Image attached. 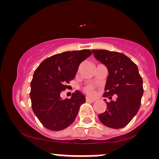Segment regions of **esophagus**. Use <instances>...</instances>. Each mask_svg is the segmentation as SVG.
Masks as SVG:
<instances>
[{
  "label": "esophagus",
  "instance_id": "34e87169",
  "mask_svg": "<svg viewBox=\"0 0 159 159\" xmlns=\"http://www.w3.org/2000/svg\"><path fill=\"white\" fill-rule=\"evenodd\" d=\"M86 101H87V102H96V99H94V98H88V97H86Z\"/></svg>",
  "mask_w": 159,
  "mask_h": 159
}]
</instances>
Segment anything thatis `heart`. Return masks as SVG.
I'll return each mask as SVG.
<instances>
[{
	"label": "heart",
	"instance_id": "b5f03b06",
	"mask_svg": "<svg viewBox=\"0 0 159 159\" xmlns=\"http://www.w3.org/2000/svg\"><path fill=\"white\" fill-rule=\"evenodd\" d=\"M84 92L90 96H95L96 95V87L93 84H87L84 87Z\"/></svg>",
	"mask_w": 159,
	"mask_h": 159
}]
</instances>
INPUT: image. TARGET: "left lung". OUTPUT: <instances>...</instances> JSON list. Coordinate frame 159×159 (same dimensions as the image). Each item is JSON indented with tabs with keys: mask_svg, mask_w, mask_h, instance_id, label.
I'll use <instances>...</instances> for the list:
<instances>
[{
	"mask_svg": "<svg viewBox=\"0 0 159 159\" xmlns=\"http://www.w3.org/2000/svg\"><path fill=\"white\" fill-rule=\"evenodd\" d=\"M92 52L95 58L108 69L103 97L111 100L117 95L116 101L106 102L107 110L98 114V119L107 127L122 129L139 111L143 94V79L137 65L125 54L103 49Z\"/></svg>",
	"mask_w": 159,
	"mask_h": 159,
	"instance_id": "1",
	"label": "left lung"
}]
</instances>
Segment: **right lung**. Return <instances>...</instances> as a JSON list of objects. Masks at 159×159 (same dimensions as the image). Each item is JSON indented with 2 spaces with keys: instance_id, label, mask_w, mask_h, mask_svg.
I'll use <instances>...</instances> for the list:
<instances>
[{
  "instance_id": "right-lung-1",
  "label": "right lung",
  "mask_w": 159,
  "mask_h": 159,
  "mask_svg": "<svg viewBox=\"0 0 159 159\" xmlns=\"http://www.w3.org/2000/svg\"><path fill=\"white\" fill-rule=\"evenodd\" d=\"M92 54L88 49L54 54L40 63L30 83V96L34 113L51 131H61L75 120L85 96L76 90L71 98L62 99L61 93L74 79L81 63Z\"/></svg>"
}]
</instances>
